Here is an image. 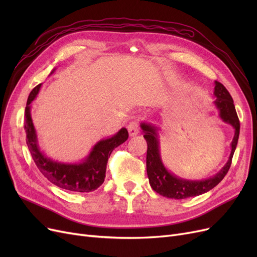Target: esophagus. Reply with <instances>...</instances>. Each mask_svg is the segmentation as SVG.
<instances>
[{
    "mask_svg": "<svg viewBox=\"0 0 257 257\" xmlns=\"http://www.w3.org/2000/svg\"><path fill=\"white\" fill-rule=\"evenodd\" d=\"M127 130H128L130 136H136L139 133V125L136 122H132L127 126Z\"/></svg>",
    "mask_w": 257,
    "mask_h": 257,
    "instance_id": "esophagus-1",
    "label": "esophagus"
}]
</instances>
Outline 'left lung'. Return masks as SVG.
I'll return each instance as SVG.
<instances>
[{"label":"left lung","mask_w":257,"mask_h":257,"mask_svg":"<svg viewBox=\"0 0 257 257\" xmlns=\"http://www.w3.org/2000/svg\"><path fill=\"white\" fill-rule=\"evenodd\" d=\"M215 100L213 102L216 109L219 110L220 118L227 124L234 127L235 135L230 144V154L226 164L215 174L213 177H210L204 180H188L170 173L169 170L163 164L160 151V137L159 127L153 125L152 123L142 122L141 127L144 132V137L148 145L147 149V175L149 178V183L151 188L159 193L160 195L174 199H184L188 197L201 195L219 184L223 178L226 176L228 169L231 165L232 155L235 153L239 132L240 122L235 109L234 100H232L229 92L224 85L219 82H214Z\"/></svg>","instance_id":"8db88e82"}]
</instances>
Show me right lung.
Listing matches in <instances>:
<instances>
[{"label": "right lung", "instance_id": "right-lung-1", "mask_svg": "<svg viewBox=\"0 0 257 257\" xmlns=\"http://www.w3.org/2000/svg\"><path fill=\"white\" fill-rule=\"evenodd\" d=\"M56 71L52 69L51 74ZM42 83L31 91L27 100L25 130L27 145L31 155L40 172L54 185L61 189L73 192L89 193L95 191L103 184L106 177L108 158L116 147L122 145L128 138L127 130L122 127L111 137L102 139L92 148L87 158L79 163H61L46 157L38 146L36 131L31 115V103L36 98Z\"/></svg>", "mask_w": 257, "mask_h": 257}]
</instances>
